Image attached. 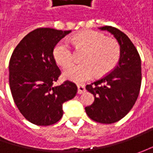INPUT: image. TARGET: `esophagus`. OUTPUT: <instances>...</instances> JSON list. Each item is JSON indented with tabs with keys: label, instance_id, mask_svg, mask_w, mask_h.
Returning <instances> with one entry per match:
<instances>
[{
	"label": "esophagus",
	"instance_id": "obj_1",
	"mask_svg": "<svg viewBox=\"0 0 153 153\" xmlns=\"http://www.w3.org/2000/svg\"><path fill=\"white\" fill-rule=\"evenodd\" d=\"M85 91V86L83 85V84H77V93H78L79 94L84 93Z\"/></svg>",
	"mask_w": 153,
	"mask_h": 153
}]
</instances>
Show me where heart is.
I'll use <instances>...</instances> for the list:
<instances>
[{
	"label": "heart",
	"instance_id": "heart-1",
	"mask_svg": "<svg viewBox=\"0 0 153 153\" xmlns=\"http://www.w3.org/2000/svg\"><path fill=\"white\" fill-rule=\"evenodd\" d=\"M71 42L76 50H84L82 54V64L73 65L64 71V76L76 82H82L111 72L117 65L121 56L119 42L108 38L96 30H84L73 36ZM53 55L56 63L62 67L69 66L73 62V52L65 40L54 46Z\"/></svg>",
	"mask_w": 153,
	"mask_h": 153
}]
</instances>
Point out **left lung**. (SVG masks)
Instances as JSON below:
<instances>
[{
	"label": "left lung",
	"instance_id": "obj_1",
	"mask_svg": "<svg viewBox=\"0 0 153 153\" xmlns=\"http://www.w3.org/2000/svg\"><path fill=\"white\" fill-rule=\"evenodd\" d=\"M100 29L111 32L117 40L121 56L110 73L86 86L94 101L85 111L92 120L110 124L124 117L137 100L141 85V62L136 48L124 33L112 26Z\"/></svg>",
	"mask_w": 153,
	"mask_h": 153
}]
</instances>
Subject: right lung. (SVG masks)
<instances>
[{
  "mask_svg": "<svg viewBox=\"0 0 153 153\" xmlns=\"http://www.w3.org/2000/svg\"><path fill=\"white\" fill-rule=\"evenodd\" d=\"M71 30L38 28L15 48L9 61V86L20 113L39 126L56 123L63 116V103L73 99L76 85L65 81L53 86L61 71L53 55V48Z\"/></svg>",
  "mask_w": 153,
  "mask_h": 153,
  "instance_id": "right-lung-1",
  "label": "right lung"
}]
</instances>
